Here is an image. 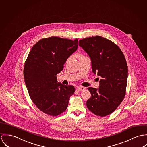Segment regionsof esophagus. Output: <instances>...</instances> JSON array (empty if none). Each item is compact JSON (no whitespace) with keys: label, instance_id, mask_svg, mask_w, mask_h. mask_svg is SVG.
Returning a JSON list of instances; mask_svg holds the SVG:
<instances>
[{"label":"esophagus","instance_id":"1","mask_svg":"<svg viewBox=\"0 0 147 147\" xmlns=\"http://www.w3.org/2000/svg\"><path fill=\"white\" fill-rule=\"evenodd\" d=\"M84 89H85V88L83 87H82V86H79V87L77 88V90L78 91H83Z\"/></svg>","mask_w":147,"mask_h":147}]
</instances>
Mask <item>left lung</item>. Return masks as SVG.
<instances>
[{
  "label": "left lung",
  "mask_w": 147,
  "mask_h": 147,
  "mask_svg": "<svg viewBox=\"0 0 147 147\" xmlns=\"http://www.w3.org/2000/svg\"><path fill=\"white\" fill-rule=\"evenodd\" d=\"M79 46L90 57L92 72L102 78L98 88H88L91 96L86 105L100 117L111 114L126 94L128 68L125 56L118 46L100 36L81 39Z\"/></svg>",
  "instance_id": "obj_1"
}]
</instances>
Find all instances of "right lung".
Wrapping results in <instances>:
<instances>
[{"instance_id":"obj_1","label":"right lung","mask_w":147,"mask_h":147,"mask_svg":"<svg viewBox=\"0 0 147 147\" xmlns=\"http://www.w3.org/2000/svg\"><path fill=\"white\" fill-rule=\"evenodd\" d=\"M77 49V39L52 36L38 41L29 52L24 66V80L32 100L46 114L56 116L67 107L75 88L57 82L56 75Z\"/></svg>"}]
</instances>
